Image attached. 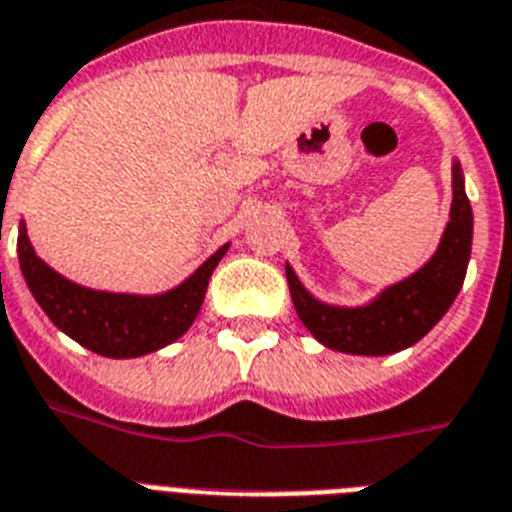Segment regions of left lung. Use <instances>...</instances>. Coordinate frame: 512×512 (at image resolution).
I'll use <instances>...</instances> for the list:
<instances>
[{"instance_id":"left-lung-1","label":"left lung","mask_w":512,"mask_h":512,"mask_svg":"<svg viewBox=\"0 0 512 512\" xmlns=\"http://www.w3.org/2000/svg\"><path fill=\"white\" fill-rule=\"evenodd\" d=\"M473 213L465 197L460 162H452L450 223L442 242L423 268L400 284L386 286L373 302L360 307L326 305L307 292L292 265H286V281L294 310L305 328L328 350L347 355H392L421 342L458 297L471 260Z\"/></svg>"}]
</instances>
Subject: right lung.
<instances>
[{
  "label": "right lung",
  "mask_w": 512,
  "mask_h": 512,
  "mask_svg": "<svg viewBox=\"0 0 512 512\" xmlns=\"http://www.w3.org/2000/svg\"><path fill=\"white\" fill-rule=\"evenodd\" d=\"M228 244L199 265L184 284L162 294H115L73 284L49 268L20 223L18 260L33 299L54 326L105 357H141L184 336L205 302L207 284Z\"/></svg>",
  "instance_id": "add662e5"
}]
</instances>
